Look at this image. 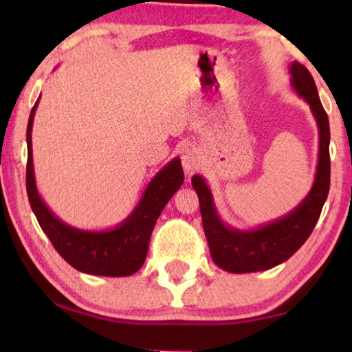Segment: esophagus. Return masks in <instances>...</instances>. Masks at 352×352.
I'll use <instances>...</instances> for the list:
<instances>
[{
    "label": "esophagus",
    "mask_w": 352,
    "mask_h": 352,
    "mask_svg": "<svg viewBox=\"0 0 352 352\" xmlns=\"http://www.w3.org/2000/svg\"><path fill=\"white\" fill-rule=\"evenodd\" d=\"M181 162L186 173H194L201 166V157L195 148H186V151H182Z\"/></svg>",
    "instance_id": "obj_1"
}]
</instances>
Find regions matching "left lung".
<instances>
[{
	"mask_svg": "<svg viewBox=\"0 0 352 352\" xmlns=\"http://www.w3.org/2000/svg\"><path fill=\"white\" fill-rule=\"evenodd\" d=\"M292 86L309 104L319 126V163L314 184L306 199L283 218L252 230H239L226 226L214 208L213 197L205 179L192 177V187L199 195L201 223L208 240L213 261L221 269L234 274L266 271L287 261L306 242L324 206L330 189V126L317 94L314 78L300 62L290 65Z\"/></svg>",
	"mask_w": 352,
	"mask_h": 352,
	"instance_id": "obj_1",
	"label": "left lung"
}]
</instances>
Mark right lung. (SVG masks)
<instances>
[{
    "label": "right lung",
    "instance_id": "1",
    "mask_svg": "<svg viewBox=\"0 0 352 352\" xmlns=\"http://www.w3.org/2000/svg\"><path fill=\"white\" fill-rule=\"evenodd\" d=\"M36 105L38 100L33 105L27 126V195L43 232L57 253L76 271L91 276H131L146 261L158 216L184 182L181 160L175 158L157 173L133 213L115 229L100 232L75 229L52 214L36 190L32 157V126Z\"/></svg>",
    "mask_w": 352,
    "mask_h": 352
}]
</instances>
